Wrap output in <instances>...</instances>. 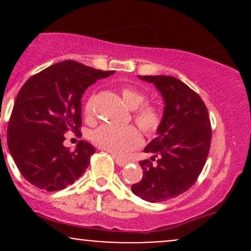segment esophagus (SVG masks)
Returning a JSON list of instances; mask_svg holds the SVG:
<instances>
[{
  "label": "esophagus",
  "mask_w": 251,
  "mask_h": 251,
  "mask_svg": "<svg viewBox=\"0 0 251 251\" xmlns=\"http://www.w3.org/2000/svg\"><path fill=\"white\" fill-rule=\"evenodd\" d=\"M114 160H116L117 165H119V166H125L126 164L128 163L127 160H125V159H122V158H119V157H116V155H114Z\"/></svg>",
  "instance_id": "obj_1"
}]
</instances>
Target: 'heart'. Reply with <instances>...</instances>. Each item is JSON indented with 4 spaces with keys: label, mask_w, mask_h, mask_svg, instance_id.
Returning a JSON list of instances; mask_svg holds the SVG:
<instances>
[{
    "label": "heart",
    "mask_w": 251,
    "mask_h": 251,
    "mask_svg": "<svg viewBox=\"0 0 251 251\" xmlns=\"http://www.w3.org/2000/svg\"><path fill=\"white\" fill-rule=\"evenodd\" d=\"M120 94L129 109L134 111V122L143 132L152 135L159 128L162 124V113L152 105H144L146 97L143 92L133 87H123ZM83 114L86 118H92L94 114V98L89 97L83 106ZM92 140L99 146L117 157L127 155L132 150L142 145V135L137 128L118 127V126L103 124L92 133Z\"/></svg>",
    "instance_id": "obj_1"
}]
</instances>
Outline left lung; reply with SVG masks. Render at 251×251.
I'll use <instances>...</instances> for the list:
<instances>
[{"label":"left lung","mask_w":251,"mask_h":251,"mask_svg":"<svg viewBox=\"0 0 251 251\" xmlns=\"http://www.w3.org/2000/svg\"><path fill=\"white\" fill-rule=\"evenodd\" d=\"M138 76L153 83L165 106L157 137L144 149L151 159L139 163L143 178L131 189L142 200L157 203L177 197L197 180L209 154L211 125L205 103L179 79Z\"/></svg>","instance_id":"obj_1"}]
</instances>
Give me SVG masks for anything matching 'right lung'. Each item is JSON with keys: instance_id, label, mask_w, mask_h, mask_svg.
<instances>
[{"instance_id": "right-lung-1", "label": "right lung", "mask_w": 251, "mask_h": 251, "mask_svg": "<svg viewBox=\"0 0 251 251\" xmlns=\"http://www.w3.org/2000/svg\"><path fill=\"white\" fill-rule=\"evenodd\" d=\"M103 72L66 60L25 81L17 94L9 124L8 149L21 175L36 188L57 191L87 169L93 145L80 140L74 151L63 145L67 131L80 132L81 98Z\"/></svg>"}]
</instances>
